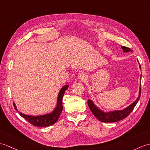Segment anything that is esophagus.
I'll return each instance as SVG.
<instances>
[{"instance_id":"esophagus-1","label":"esophagus","mask_w":150,"mask_h":150,"mask_svg":"<svg viewBox=\"0 0 150 150\" xmlns=\"http://www.w3.org/2000/svg\"><path fill=\"white\" fill-rule=\"evenodd\" d=\"M79 79L81 80V81H85V80L87 79V75L86 73L82 72L79 75Z\"/></svg>"}]
</instances>
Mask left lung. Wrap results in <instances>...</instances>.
Wrapping results in <instances>:
<instances>
[{
	"label": "left lung",
	"mask_w": 150,
	"mask_h": 150,
	"mask_svg": "<svg viewBox=\"0 0 150 150\" xmlns=\"http://www.w3.org/2000/svg\"><path fill=\"white\" fill-rule=\"evenodd\" d=\"M121 48L125 52H133V50H131L130 48L126 47L125 46H121ZM140 69H141V66H140ZM141 86H140V89H139V95L137 100L135 101L134 103H132L131 105H130L126 109H125L122 110H116L113 111V112H102V110H99L98 108H97L95 104L93 103L91 100H88V106L89 107L90 110H91V112L94 114L97 119L99 121H102V122H105V123H113V122H117V121H119L121 120H123L124 118H126L128 115H129L132 111L134 110L135 106L136 105L138 101L141 97Z\"/></svg>",
	"instance_id": "left-lung-1"
}]
</instances>
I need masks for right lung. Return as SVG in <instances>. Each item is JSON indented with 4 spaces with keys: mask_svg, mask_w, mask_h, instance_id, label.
Listing matches in <instances>:
<instances>
[{
    "mask_svg": "<svg viewBox=\"0 0 150 150\" xmlns=\"http://www.w3.org/2000/svg\"><path fill=\"white\" fill-rule=\"evenodd\" d=\"M68 85H66L62 88L60 92L59 93L58 98H57V107H55V110L52 113L42 115V116H28V115L23 114L21 112H19L18 110L16 109V107L15 106V103H13V105L15 109L17 112H19L20 115L24 119L27 120L28 122L30 123L33 126L39 127H49L50 125H54L56 121L58 120V118L59 117L62 112V98H63L64 94L66 90L68 88Z\"/></svg>",
    "mask_w": 150,
    "mask_h": 150,
    "instance_id": "add662e5",
    "label": "right lung"
}]
</instances>
